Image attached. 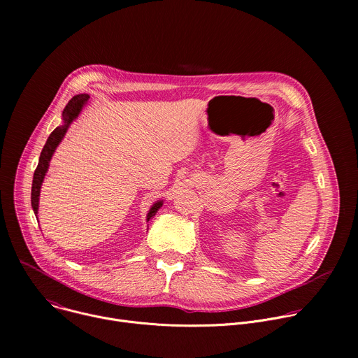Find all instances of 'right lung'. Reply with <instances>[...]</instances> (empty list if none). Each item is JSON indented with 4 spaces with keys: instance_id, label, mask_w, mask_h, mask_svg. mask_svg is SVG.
Segmentation results:
<instances>
[{
    "instance_id": "obj_1",
    "label": "right lung",
    "mask_w": 358,
    "mask_h": 358,
    "mask_svg": "<svg viewBox=\"0 0 358 358\" xmlns=\"http://www.w3.org/2000/svg\"><path fill=\"white\" fill-rule=\"evenodd\" d=\"M89 99V94H76L73 96L69 101L66 108L64 109V124L57 127L52 133L49 134L42 151H41V157H39V163H38V167L34 173V180H32V191H31V203H32V208H34V213L36 214L38 213V202H39V192H41V185H42V181H43V177L48 171V167H49V162H50V157H52L55 148L58 147V144L61 143V140L64 138L69 124L78 117V115L80 113L85 101H87ZM163 202L159 201L156 202L155 206H152L147 214V221H150L152 217L156 215V213L162 208Z\"/></svg>"
}]
</instances>
